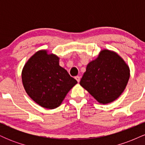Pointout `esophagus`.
Segmentation results:
<instances>
[{
	"mask_svg": "<svg viewBox=\"0 0 145 145\" xmlns=\"http://www.w3.org/2000/svg\"><path fill=\"white\" fill-rule=\"evenodd\" d=\"M75 78H76V80H77L78 82H79L80 81V76H76V77H75Z\"/></svg>",
	"mask_w": 145,
	"mask_h": 145,
	"instance_id": "esophagus-1",
	"label": "esophagus"
}]
</instances>
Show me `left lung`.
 I'll return each instance as SVG.
<instances>
[{
  "instance_id": "obj_1",
  "label": "left lung",
  "mask_w": 145,
  "mask_h": 145,
  "mask_svg": "<svg viewBox=\"0 0 145 145\" xmlns=\"http://www.w3.org/2000/svg\"><path fill=\"white\" fill-rule=\"evenodd\" d=\"M129 78V68L116 52L103 50L86 66L80 84L98 102L109 104L122 94Z\"/></svg>"
}]
</instances>
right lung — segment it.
Returning <instances> with one entry per match:
<instances>
[{
  "mask_svg": "<svg viewBox=\"0 0 145 145\" xmlns=\"http://www.w3.org/2000/svg\"><path fill=\"white\" fill-rule=\"evenodd\" d=\"M22 80L26 93L45 108L59 107L77 81L59 65V58L37 52L26 62L22 71Z\"/></svg>",
  "mask_w": 145,
  "mask_h": 145,
  "instance_id": "1",
  "label": "right lung"
}]
</instances>
